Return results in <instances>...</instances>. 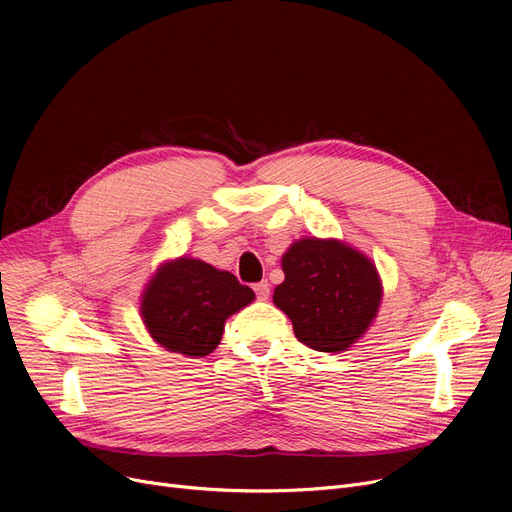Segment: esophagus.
I'll list each match as a JSON object with an SVG mask.
<instances>
[{
  "instance_id": "obj_1",
  "label": "esophagus",
  "mask_w": 512,
  "mask_h": 512,
  "mask_svg": "<svg viewBox=\"0 0 512 512\" xmlns=\"http://www.w3.org/2000/svg\"><path fill=\"white\" fill-rule=\"evenodd\" d=\"M255 294H257L259 301H265L267 297H270V284H267V280L255 284Z\"/></svg>"
}]
</instances>
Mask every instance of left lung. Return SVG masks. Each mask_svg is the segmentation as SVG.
<instances>
[{
  "label": "left lung",
  "mask_w": 512,
  "mask_h": 512,
  "mask_svg": "<svg viewBox=\"0 0 512 512\" xmlns=\"http://www.w3.org/2000/svg\"><path fill=\"white\" fill-rule=\"evenodd\" d=\"M274 305L319 353L348 351L378 317L384 286L375 263L338 238H299L282 255Z\"/></svg>",
  "instance_id": "8db88e82"
}]
</instances>
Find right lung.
Listing matches in <instances>:
<instances>
[{
	"instance_id": "1",
	"label": "right lung",
	"mask_w": 512,
	"mask_h": 512,
	"mask_svg": "<svg viewBox=\"0 0 512 512\" xmlns=\"http://www.w3.org/2000/svg\"><path fill=\"white\" fill-rule=\"evenodd\" d=\"M255 301L236 276L195 257L161 263L141 294V319L149 336L170 353L191 359L220 344L226 319Z\"/></svg>"
}]
</instances>
